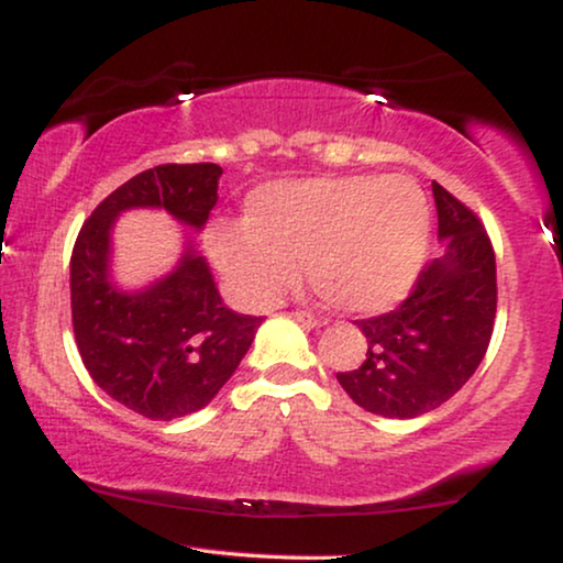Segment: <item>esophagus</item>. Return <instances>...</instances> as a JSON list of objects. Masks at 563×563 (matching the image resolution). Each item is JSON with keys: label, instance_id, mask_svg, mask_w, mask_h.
I'll return each instance as SVG.
<instances>
[{"label": "esophagus", "instance_id": "esophagus-1", "mask_svg": "<svg viewBox=\"0 0 563 563\" xmlns=\"http://www.w3.org/2000/svg\"><path fill=\"white\" fill-rule=\"evenodd\" d=\"M291 314H295V318H297L299 322H302V325H305V328H320V325H322V320H320V318H314V314H312V312L297 310V312H291Z\"/></svg>", "mask_w": 563, "mask_h": 563}]
</instances>
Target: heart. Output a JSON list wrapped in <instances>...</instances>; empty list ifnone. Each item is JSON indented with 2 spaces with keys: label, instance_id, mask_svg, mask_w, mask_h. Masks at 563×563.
<instances>
[{
  "label": "heart",
  "instance_id": "b5f03b06",
  "mask_svg": "<svg viewBox=\"0 0 563 563\" xmlns=\"http://www.w3.org/2000/svg\"><path fill=\"white\" fill-rule=\"evenodd\" d=\"M430 210L407 176H322L274 181L249 214L210 233L214 264L249 305H272L297 279L349 312H382L418 279Z\"/></svg>",
  "mask_w": 563,
  "mask_h": 563
}]
</instances>
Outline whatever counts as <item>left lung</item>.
Returning a JSON list of instances; mask_svg holds the SVG:
<instances>
[{
	"instance_id": "8db88e82",
	"label": "left lung",
	"mask_w": 563,
	"mask_h": 563,
	"mask_svg": "<svg viewBox=\"0 0 563 563\" xmlns=\"http://www.w3.org/2000/svg\"><path fill=\"white\" fill-rule=\"evenodd\" d=\"M445 253L422 268L395 310L356 320L366 358L338 382L364 410L418 418L451 399L487 353L497 312L495 249L482 220L433 181Z\"/></svg>"
}]
</instances>
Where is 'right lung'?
<instances>
[{
  "mask_svg": "<svg viewBox=\"0 0 563 563\" xmlns=\"http://www.w3.org/2000/svg\"><path fill=\"white\" fill-rule=\"evenodd\" d=\"M218 164H164L133 176L97 205L71 253V320L97 387L151 420H174L212 402L251 349L264 318L222 305L202 256L151 287L122 291L110 274V233L120 212L161 207L202 230L218 205Z\"/></svg>",
  "mask_w": 563,
  "mask_h": 563,
  "instance_id": "obj_1",
  "label": "right lung"
}]
</instances>
